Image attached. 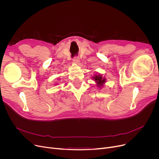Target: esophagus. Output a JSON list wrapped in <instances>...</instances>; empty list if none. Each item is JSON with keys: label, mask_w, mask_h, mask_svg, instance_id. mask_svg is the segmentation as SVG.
Instances as JSON below:
<instances>
[{"label": "esophagus", "mask_w": 159, "mask_h": 159, "mask_svg": "<svg viewBox=\"0 0 159 159\" xmlns=\"http://www.w3.org/2000/svg\"><path fill=\"white\" fill-rule=\"evenodd\" d=\"M73 61L74 63L77 64V63L79 62V61H80V58H79V57H74V58H73Z\"/></svg>", "instance_id": "34e87169"}]
</instances>
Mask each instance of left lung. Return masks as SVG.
<instances>
[{
  "mask_svg": "<svg viewBox=\"0 0 159 159\" xmlns=\"http://www.w3.org/2000/svg\"><path fill=\"white\" fill-rule=\"evenodd\" d=\"M92 79L95 80V83L97 84V87L99 89H101L106 82V77H102V75L100 73H97L95 75H93V77H92Z\"/></svg>",
  "mask_w": 159,
  "mask_h": 159,
  "instance_id": "1",
  "label": "left lung"
}]
</instances>
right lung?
<instances>
[{"label": "right lung", "mask_w": 159, "mask_h": 159, "mask_svg": "<svg viewBox=\"0 0 159 159\" xmlns=\"http://www.w3.org/2000/svg\"><path fill=\"white\" fill-rule=\"evenodd\" d=\"M55 85H57V84H55Z\"/></svg>", "instance_id": "right-lung-1"}]
</instances>
